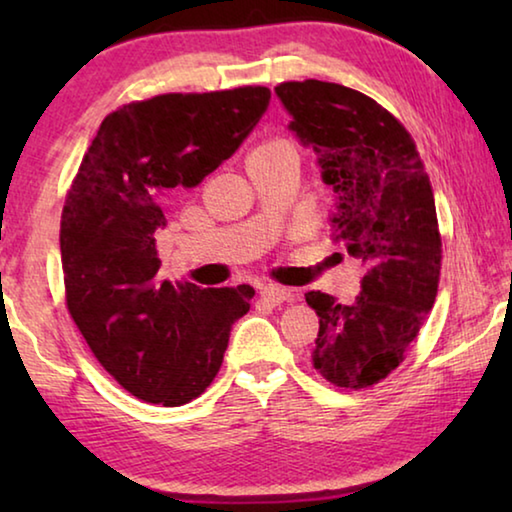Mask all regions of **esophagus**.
<instances>
[{
	"label": "esophagus",
	"mask_w": 512,
	"mask_h": 512,
	"mask_svg": "<svg viewBox=\"0 0 512 512\" xmlns=\"http://www.w3.org/2000/svg\"><path fill=\"white\" fill-rule=\"evenodd\" d=\"M262 298L271 305H282V302L291 300V291L287 287H280V284H264L262 287Z\"/></svg>",
	"instance_id": "esophagus-1"
}]
</instances>
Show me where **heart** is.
<instances>
[{"mask_svg": "<svg viewBox=\"0 0 512 512\" xmlns=\"http://www.w3.org/2000/svg\"><path fill=\"white\" fill-rule=\"evenodd\" d=\"M287 146H289V144H284V142H266V144H262V146H257V149L253 151V155H266V153L287 149Z\"/></svg>", "mask_w": 512, "mask_h": 512, "instance_id": "b5f03b06", "label": "heart"}]
</instances>
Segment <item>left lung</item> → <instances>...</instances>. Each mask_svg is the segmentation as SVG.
<instances>
[{
	"mask_svg": "<svg viewBox=\"0 0 512 512\" xmlns=\"http://www.w3.org/2000/svg\"><path fill=\"white\" fill-rule=\"evenodd\" d=\"M275 94L334 192L332 239L363 268L352 305L305 296L320 325L311 363L329 384L359 391L400 366L436 300L443 250L431 183L406 128L366 94L314 79Z\"/></svg>",
	"mask_w": 512,
	"mask_h": 512,
	"instance_id": "8db88e82",
	"label": "left lung"
}]
</instances>
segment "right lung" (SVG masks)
Listing matches in <instances>:
<instances>
[{"label":"right lung","instance_id":"obj_1","mask_svg":"<svg viewBox=\"0 0 512 512\" xmlns=\"http://www.w3.org/2000/svg\"><path fill=\"white\" fill-rule=\"evenodd\" d=\"M268 88L160 94L101 121L60 219L67 307L99 363L144 402L180 406L219 372L248 284L203 289L158 277L167 203L244 144Z\"/></svg>","mask_w":512,"mask_h":512}]
</instances>
